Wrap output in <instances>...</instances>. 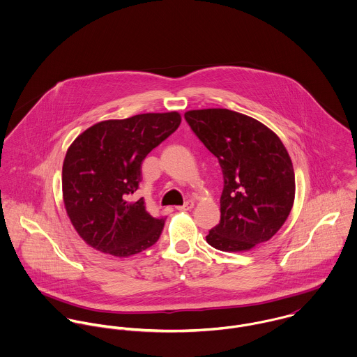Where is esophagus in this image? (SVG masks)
I'll use <instances>...</instances> for the list:
<instances>
[{
    "instance_id": "34e87169",
    "label": "esophagus",
    "mask_w": 357,
    "mask_h": 357,
    "mask_svg": "<svg viewBox=\"0 0 357 357\" xmlns=\"http://www.w3.org/2000/svg\"><path fill=\"white\" fill-rule=\"evenodd\" d=\"M194 207V202L192 201H187L183 206H177L176 208L180 211H185V210H191Z\"/></svg>"
}]
</instances>
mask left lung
Listing matches in <instances>:
<instances>
[{
    "label": "left lung",
    "mask_w": 357,
    "mask_h": 357,
    "mask_svg": "<svg viewBox=\"0 0 357 357\" xmlns=\"http://www.w3.org/2000/svg\"><path fill=\"white\" fill-rule=\"evenodd\" d=\"M185 121L221 166L220 224L206 241L221 252H248L269 241L296 197L294 169L282 140L264 123L227 108L191 109Z\"/></svg>",
    "instance_id": "obj_1"
}]
</instances>
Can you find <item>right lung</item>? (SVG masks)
Instances as JSON below:
<instances>
[{
    "mask_svg": "<svg viewBox=\"0 0 357 357\" xmlns=\"http://www.w3.org/2000/svg\"><path fill=\"white\" fill-rule=\"evenodd\" d=\"M181 122L177 111L108 119L82 132L61 170L63 202L78 235L93 249L119 258L137 255L160 236L165 217H153L132 195L144 158Z\"/></svg>",
    "mask_w": 357,
    "mask_h": 357,
    "instance_id": "right-lung-1",
    "label": "right lung"
}]
</instances>
